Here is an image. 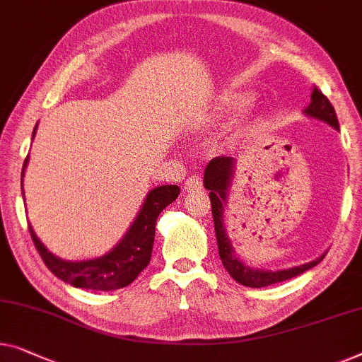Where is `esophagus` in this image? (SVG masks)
<instances>
[{
  "instance_id": "obj_1",
  "label": "esophagus",
  "mask_w": 362,
  "mask_h": 362,
  "mask_svg": "<svg viewBox=\"0 0 362 362\" xmlns=\"http://www.w3.org/2000/svg\"><path fill=\"white\" fill-rule=\"evenodd\" d=\"M185 187L187 189V192L202 189V180L199 176H189L186 180V186Z\"/></svg>"
}]
</instances>
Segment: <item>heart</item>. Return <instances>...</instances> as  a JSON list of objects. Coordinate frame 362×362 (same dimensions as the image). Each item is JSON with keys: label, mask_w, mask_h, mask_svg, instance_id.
<instances>
[{"label": "heart", "mask_w": 362, "mask_h": 362, "mask_svg": "<svg viewBox=\"0 0 362 362\" xmlns=\"http://www.w3.org/2000/svg\"><path fill=\"white\" fill-rule=\"evenodd\" d=\"M251 103H253L251 94H230V96L225 98V107L232 112L245 111L246 107H250Z\"/></svg>", "instance_id": "heart-1"}]
</instances>
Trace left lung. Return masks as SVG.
I'll list each match as a JSON object with an SVG mask.
<instances>
[{
  "label": "left lung",
  "instance_id": "8db88e82",
  "mask_svg": "<svg viewBox=\"0 0 362 362\" xmlns=\"http://www.w3.org/2000/svg\"><path fill=\"white\" fill-rule=\"evenodd\" d=\"M307 116H312L315 119H320L333 129H339L337 112L328 98L318 90L315 86L312 91V103L310 106L305 109ZM233 173V158L232 156H216L209 161L206 173H204V186L206 189L211 191L209 197H211L212 204V217H214V227H216V237L218 245V255L222 259L223 268L228 271V274L233 277L235 281L240 282L246 287H268L277 282H284L287 279H292L302 272L312 269L325 258V255L317 258L310 263L297 266V268L284 269V271H261V269H251L250 266H245L242 259L237 258L235 250L232 248L230 238L227 235L223 225V206L227 201V189L230 186V177Z\"/></svg>",
  "mask_w": 362,
  "mask_h": 362
}]
</instances>
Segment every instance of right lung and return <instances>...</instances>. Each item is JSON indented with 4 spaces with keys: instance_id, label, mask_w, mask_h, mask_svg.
Returning a JSON list of instances; mask_svg holds the SVG:
<instances>
[{
    "instance_id": "right-lung-1",
    "label": "right lung",
    "mask_w": 362,
    "mask_h": 362,
    "mask_svg": "<svg viewBox=\"0 0 362 362\" xmlns=\"http://www.w3.org/2000/svg\"><path fill=\"white\" fill-rule=\"evenodd\" d=\"M28 160L29 156H25L23 175ZM177 196H180V187L175 185L158 186L151 189L127 235L120 240L116 248L101 258L78 261V263L57 258L40 243L33 227L29 225L30 238H33L42 261L59 279L68 282L73 287H80V289L116 291L134 282L135 277L148 266L151 250H153L156 218L166 206L176 201Z\"/></svg>"
}]
</instances>
